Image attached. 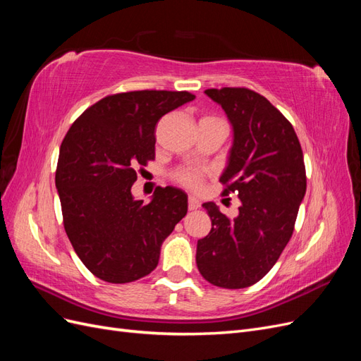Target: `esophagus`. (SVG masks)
<instances>
[{
    "label": "esophagus",
    "mask_w": 361,
    "mask_h": 361,
    "mask_svg": "<svg viewBox=\"0 0 361 361\" xmlns=\"http://www.w3.org/2000/svg\"><path fill=\"white\" fill-rule=\"evenodd\" d=\"M199 207H200L199 199H195V197H192V195H190V199H188V209H190V211H195V209H199Z\"/></svg>",
    "instance_id": "1"
}]
</instances>
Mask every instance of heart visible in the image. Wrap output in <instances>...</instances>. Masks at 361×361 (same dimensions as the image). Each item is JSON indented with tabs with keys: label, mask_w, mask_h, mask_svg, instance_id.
Returning <instances> with one entry per match:
<instances>
[{
	"label": "heart",
	"mask_w": 361,
	"mask_h": 361,
	"mask_svg": "<svg viewBox=\"0 0 361 361\" xmlns=\"http://www.w3.org/2000/svg\"><path fill=\"white\" fill-rule=\"evenodd\" d=\"M176 179L187 185V187H197L202 180V173L199 170H192V169H183L176 173Z\"/></svg>",
	"instance_id": "obj_1"
}]
</instances>
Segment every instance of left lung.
Returning <instances> with one entry per match:
<instances>
[{"label": "left lung", "instance_id": "1", "mask_svg": "<svg viewBox=\"0 0 361 361\" xmlns=\"http://www.w3.org/2000/svg\"><path fill=\"white\" fill-rule=\"evenodd\" d=\"M204 93L221 105L233 129L223 194L241 200L233 220L212 202L203 203L212 228L197 241L200 274L218 288L255 285L274 267L293 232L305 194V167L297 134L259 93L224 87Z\"/></svg>", "mask_w": 361, "mask_h": 361}]
</instances>
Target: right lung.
<instances>
[{"instance_id":"add662e5","label":"right lung","mask_w":361,"mask_h":361,"mask_svg":"<svg viewBox=\"0 0 361 361\" xmlns=\"http://www.w3.org/2000/svg\"><path fill=\"white\" fill-rule=\"evenodd\" d=\"M188 92L140 90L106 96L75 120L60 146L56 187L64 231L82 264L108 283L150 274L161 245L188 211V195L166 187L149 203L130 188L138 166L155 158V126Z\"/></svg>"}]
</instances>
